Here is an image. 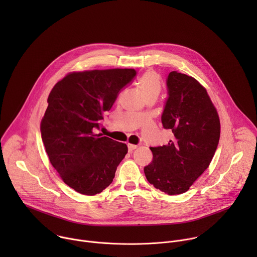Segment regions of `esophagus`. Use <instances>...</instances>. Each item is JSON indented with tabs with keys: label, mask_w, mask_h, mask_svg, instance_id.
Returning <instances> with one entry per match:
<instances>
[{
	"label": "esophagus",
	"mask_w": 257,
	"mask_h": 257,
	"mask_svg": "<svg viewBox=\"0 0 257 257\" xmlns=\"http://www.w3.org/2000/svg\"><path fill=\"white\" fill-rule=\"evenodd\" d=\"M138 148L137 145H135V144H130V143H128V150H129V152H132V151H134V150H136Z\"/></svg>",
	"instance_id": "1"
}]
</instances>
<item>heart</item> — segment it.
<instances>
[{"mask_svg": "<svg viewBox=\"0 0 257 257\" xmlns=\"http://www.w3.org/2000/svg\"><path fill=\"white\" fill-rule=\"evenodd\" d=\"M138 83L146 97L152 96V95L158 96L161 92V88H162L161 80L159 75L155 71L149 70L144 72L140 76Z\"/></svg>", "mask_w": 257, "mask_h": 257, "instance_id": "heart-1", "label": "heart"}]
</instances>
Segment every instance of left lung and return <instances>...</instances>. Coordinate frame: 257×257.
Instances as JSON below:
<instances>
[{
  "mask_svg": "<svg viewBox=\"0 0 257 257\" xmlns=\"http://www.w3.org/2000/svg\"><path fill=\"white\" fill-rule=\"evenodd\" d=\"M167 85L169 97L162 123L174 138L167 145L151 148L154 160L144 174L157 189L176 195L188 191L208 168L221 123L206 89L195 78L172 71Z\"/></svg>",
  "mask_w": 257,
  "mask_h": 257,
  "instance_id": "1",
  "label": "left lung"
}]
</instances>
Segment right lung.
<instances>
[{
  "instance_id": "obj_1",
  "label": "right lung",
  "mask_w": 257,
  "mask_h": 257,
  "mask_svg": "<svg viewBox=\"0 0 257 257\" xmlns=\"http://www.w3.org/2000/svg\"><path fill=\"white\" fill-rule=\"evenodd\" d=\"M135 75L134 69L71 72L49 94L42 139L52 166L78 193L95 195L105 189L128 152L125 143L93 130Z\"/></svg>"
}]
</instances>
